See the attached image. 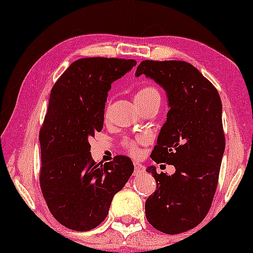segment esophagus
Listing matches in <instances>:
<instances>
[{
    "mask_svg": "<svg viewBox=\"0 0 253 253\" xmlns=\"http://www.w3.org/2000/svg\"><path fill=\"white\" fill-rule=\"evenodd\" d=\"M144 171H145L144 166H141L140 164H138V162H134V171H133V174L136 175V176H138V175H140L141 172H144Z\"/></svg>",
    "mask_w": 253,
    "mask_h": 253,
    "instance_id": "1",
    "label": "esophagus"
}]
</instances>
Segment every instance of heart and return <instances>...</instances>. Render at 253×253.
<instances>
[{"instance_id": "heart-1", "label": "heart", "mask_w": 253, "mask_h": 253, "mask_svg": "<svg viewBox=\"0 0 253 253\" xmlns=\"http://www.w3.org/2000/svg\"><path fill=\"white\" fill-rule=\"evenodd\" d=\"M134 101L138 106L144 107L146 105H150L152 102L159 101L160 102V92L158 91L157 87L151 85L141 86L140 88L137 89V92L134 93ZM144 141L143 138H137V139H126L124 140V147L126 148V151L132 155L139 154V148L138 145L141 144Z\"/></svg>"}]
</instances>
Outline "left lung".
<instances>
[{
    "label": "left lung",
    "instance_id": "left-lung-1",
    "mask_svg": "<svg viewBox=\"0 0 253 253\" xmlns=\"http://www.w3.org/2000/svg\"><path fill=\"white\" fill-rule=\"evenodd\" d=\"M146 75L165 88L170 107L151 158L172 165L175 174L146 169L157 190L145 203L146 219L165 234H181L202 222L215 193L224 152L222 103L217 89L184 61H143Z\"/></svg>",
    "mask_w": 253,
    "mask_h": 253
}]
</instances>
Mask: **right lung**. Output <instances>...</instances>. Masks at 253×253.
I'll use <instances>...</instances> for the list:
<instances>
[{"label": "right lung", "mask_w": 253, "mask_h": 253, "mask_svg": "<svg viewBox=\"0 0 253 253\" xmlns=\"http://www.w3.org/2000/svg\"><path fill=\"white\" fill-rule=\"evenodd\" d=\"M136 64L126 58H79L51 88L39 133V179L50 213L69 229L87 231L98 227L114 196L132 175V161L124 155L95 164L88 139L102 130L113 82Z\"/></svg>", "instance_id": "1"}]
</instances>
